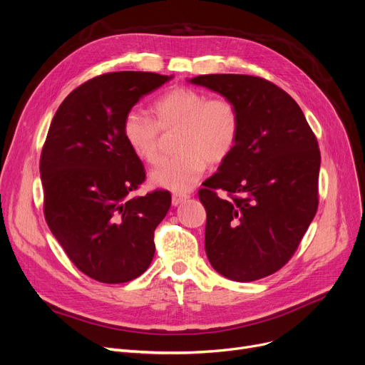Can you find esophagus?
<instances>
[{"instance_id": "esophagus-1", "label": "esophagus", "mask_w": 365, "mask_h": 365, "mask_svg": "<svg viewBox=\"0 0 365 365\" xmlns=\"http://www.w3.org/2000/svg\"><path fill=\"white\" fill-rule=\"evenodd\" d=\"M189 198V195L187 193H173V197H172V204L175 205V207H178L179 204H182L183 201H186Z\"/></svg>"}]
</instances>
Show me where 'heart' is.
Returning a JSON list of instances; mask_svg holds the SVG:
<instances>
[{
  "mask_svg": "<svg viewBox=\"0 0 365 365\" xmlns=\"http://www.w3.org/2000/svg\"><path fill=\"white\" fill-rule=\"evenodd\" d=\"M154 120L139 111H129L121 133L132 154L143 163L158 158L160 130L178 129V155L163 160L151 170L154 186L172 192H187L204 175L207 164H222L233 153L240 135V111L223 96L208 98L204 92L176 86L153 104Z\"/></svg>",
  "mask_w": 365,
  "mask_h": 365,
  "instance_id": "obj_1",
  "label": "heart"
}]
</instances>
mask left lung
Wrapping results in <instances>:
<instances>
[{
    "mask_svg": "<svg viewBox=\"0 0 365 365\" xmlns=\"http://www.w3.org/2000/svg\"><path fill=\"white\" fill-rule=\"evenodd\" d=\"M189 82L232 100L242 123L233 153L198 192L207 257L235 282L270 276L294 255L317 212V139L292 96L269 81L205 75ZM215 188L231 200L218 199Z\"/></svg>",
    "mask_w": 365,
    "mask_h": 365,
    "instance_id": "8db88e82",
    "label": "left lung"
}]
</instances>
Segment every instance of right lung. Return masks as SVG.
Here are the masks:
<instances>
[{
    "instance_id": "add662e5",
    "label": "right lung",
    "mask_w": 365,
    "mask_h": 365,
    "mask_svg": "<svg viewBox=\"0 0 365 365\" xmlns=\"http://www.w3.org/2000/svg\"><path fill=\"white\" fill-rule=\"evenodd\" d=\"M172 78L106 73L70 92L51 121L39 163L45 220L71 262L93 280L130 282L154 258V230L172 195L129 197L145 170L121 123L143 95Z\"/></svg>"
}]
</instances>
